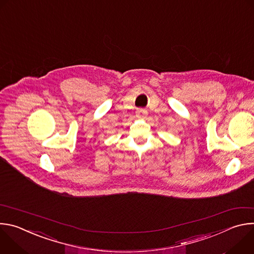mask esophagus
<instances>
[{
    "mask_svg": "<svg viewBox=\"0 0 254 254\" xmlns=\"http://www.w3.org/2000/svg\"><path fill=\"white\" fill-rule=\"evenodd\" d=\"M135 114L139 118H144V117L148 115V112H147V110H144V108H137Z\"/></svg>",
    "mask_w": 254,
    "mask_h": 254,
    "instance_id": "esophagus-1",
    "label": "esophagus"
}]
</instances>
